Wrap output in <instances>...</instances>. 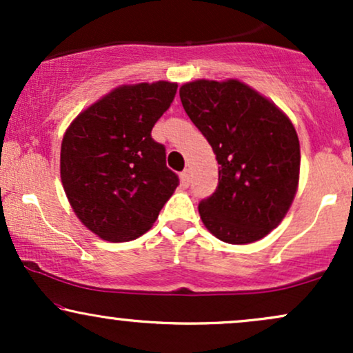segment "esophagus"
<instances>
[{
  "instance_id": "1",
  "label": "esophagus",
  "mask_w": 353,
  "mask_h": 353,
  "mask_svg": "<svg viewBox=\"0 0 353 353\" xmlns=\"http://www.w3.org/2000/svg\"><path fill=\"white\" fill-rule=\"evenodd\" d=\"M181 181H182V185H189V182H190V171H189V169H184V171L181 172Z\"/></svg>"
}]
</instances>
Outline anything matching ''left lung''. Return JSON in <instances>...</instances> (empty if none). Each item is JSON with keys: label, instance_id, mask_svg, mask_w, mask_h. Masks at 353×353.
<instances>
[{"label": "left lung", "instance_id": "8db88e82", "mask_svg": "<svg viewBox=\"0 0 353 353\" xmlns=\"http://www.w3.org/2000/svg\"><path fill=\"white\" fill-rule=\"evenodd\" d=\"M181 103L216 154V192L199 202L205 228L228 244H250L277 228L292 204L301 144L272 101L237 79H197Z\"/></svg>", "mask_w": 353, "mask_h": 353}]
</instances>
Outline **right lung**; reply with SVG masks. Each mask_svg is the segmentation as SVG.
Segmentation results:
<instances>
[{"mask_svg":"<svg viewBox=\"0 0 353 353\" xmlns=\"http://www.w3.org/2000/svg\"><path fill=\"white\" fill-rule=\"evenodd\" d=\"M177 84H125L72 121L61 144V182L86 228L109 242H128L151 229L179 185L152 139Z\"/></svg>","mask_w":353,"mask_h":353,"instance_id":"right-lung-1","label":"right lung"}]
</instances>
